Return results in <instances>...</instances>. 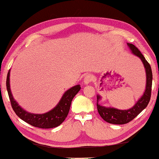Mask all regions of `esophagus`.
<instances>
[{"label": "esophagus", "instance_id": "obj_1", "mask_svg": "<svg viewBox=\"0 0 159 159\" xmlns=\"http://www.w3.org/2000/svg\"><path fill=\"white\" fill-rule=\"evenodd\" d=\"M93 80V77L91 75H87L84 78V83L85 84H88L91 83Z\"/></svg>", "mask_w": 159, "mask_h": 159}]
</instances>
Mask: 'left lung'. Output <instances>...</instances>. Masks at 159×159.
Returning <instances> with one entry per match:
<instances>
[{"instance_id": "8db88e82", "label": "left lung", "mask_w": 159, "mask_h": 159, "mask_svg": "<svg viewBox=\"0 0 159 159\" xmlns=\"http://www.w3.org/2000/svg\"><path fill=\"white\" fill-rule=\"evenodd\" d=\"M130 49L134 55L140 58L144 64L147 75L146 89L141 98L138 100L135 105L129 110H118L114 107H107L98 104L101 96H97V109L100 116L105 121L112 124H125L132 121L135 118L144 108H146L151 98L152 86V72L149 63L142 54L140 50L133 44L127 43Z\"/></svg>"}]
</instances>
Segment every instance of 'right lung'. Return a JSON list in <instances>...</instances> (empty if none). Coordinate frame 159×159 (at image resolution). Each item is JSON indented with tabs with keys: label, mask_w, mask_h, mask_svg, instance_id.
<instances>
[{
	"label": "right lung",
	"mask_w": 159,
	"mask_h": 159,
	"mask_svg": "<svg viewBox=\"0 0 159 159\" xmlns=\"http://www.w3.org/2000/svg\"><path fill=\"white\" fill-rule=\"evenodd\" d=\"M10 70L7 75V90L12 109L19 118L31 126L40 129H52L63 123L68 115L72 99L81 89L80 85H76L67 90L57 106L49 112L44 114H33L22 109L14 99L10 90Z\"/></svg>",
	"instance_id": "right-lung-1"
}]
</instances>
